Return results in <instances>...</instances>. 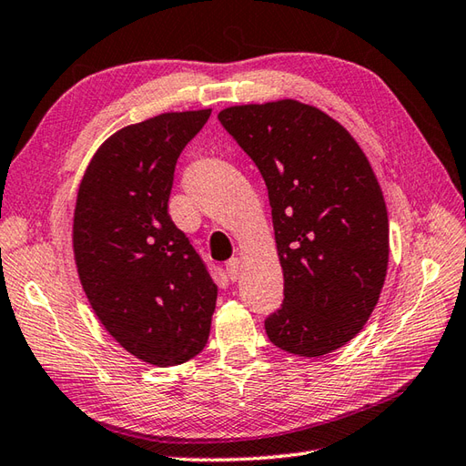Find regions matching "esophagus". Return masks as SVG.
<instances>
[{
  "label": "esophagus",
  "mask_w": 466,
  "mask_h": 466,
  "mask_svg": "<svg viewBox=\"0 0 466 466\" xmlns=\"http://www.w3.org/2000/svg\"><path fill=\"white\" fill-rule=\"evenodd\" d=\"M225 271H227V275H229L231 281H237V279H239V275H241V263H239V259H237V257H233V259L227 261L225 263Z\"/></svg>",
  "instance_id": "esophagus-1"
}]
</instances>
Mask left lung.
<instances>
[{"mask_svg":"<svg viewBox=\"0 0 466 466\" xmlns=\"http://www.w3.org/2000/svg\"><path fill=\"white\" fill-rule=\"evenodd\" d=\"M217 119L259 169L283 267V303L267 337L299 357L343 347L369 320L385 283L389 217L350 133L293 99L237 106Z\"/></svg>","mask_w":466,"mask_h":466,"instance_id":"obj_1","label":"left lung"}]
</instances>
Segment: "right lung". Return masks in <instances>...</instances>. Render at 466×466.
Here are the masks:
<instances>
[{
	"instance_id": "1",
	"label": "right lung",
	"mask_w": 466,
	"mask_h": 466,
	"mask_svg": "<svg viewBox=\"0 0 466 466\" xmlns=\"http://www.w3.org/2000/svg\"><path fill=\"white\" fill-rule=\"evenodd\" d=\"M211 109L163 113L111 136L81 179L77 273L93 311L131 355L181 365L209 339L217 285L167 213L175 165Z\"/></svg>"
}]
</instances>
